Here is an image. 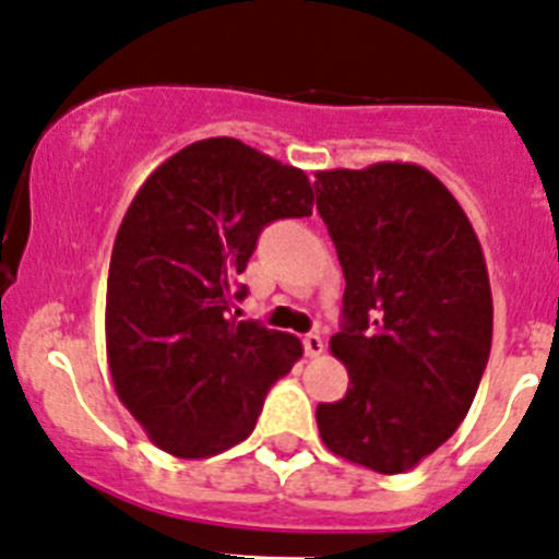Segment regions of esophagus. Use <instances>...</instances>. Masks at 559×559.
Segmentation results:
<instances>
[{
    "instance_id": "obj_1",
    "label": "esophagus",
    "mask_w": 559,
    "mask_h": 559,
    "mask_svg": "<svg viewBox=\"0 0 559 559\" xmlns=\"http://www.w3.org/2000/svg\"><path fill=\"white\" fill-rule=\"evenodd\" d=\"M304 350H306V356H309V359H317V356H320L325 350L323 336H320V334H306L304 336Z\"/></svg>"
}]
</instances>
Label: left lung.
Here are the masks:
<instances>
[{"mask_svg":"<svg viewBox=\"0 0 559 559\" xmlns=\"http://www.w3.org/2000/svg\"><path fill=\"white\" fill-rule=\"evenodd\" d=\"M317 211L345 275L331 354L348 392L317 406L342 460L404 474L449 440L474 404L492 340L481 245L454 194L417 164L314 175Z\"/></svg>","mask_w":559,"mask_h":559,"instance_id":"8db88e82","label":"left lung"}]
</instances>
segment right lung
<instances>
[{
  "mask_svg": "<svg viewBox=\"0 0 559 559\" xmlns=\"http://www.w3.org/2000/svg\"><path fill=\"white\" fill-rule=\"evenodd\" d=\"M311 205L304 169L228 135L183 147L135 192L110 253L105 348L119 401L160 451L205 460L248 440L304 356L298 336L230 306L264 225Z\"/></svg>",
  "mask_w": 559,
  "mask_h": 559,
  "instance_id": "add662e5",
  "label": "right lung"
}]
</instances>
